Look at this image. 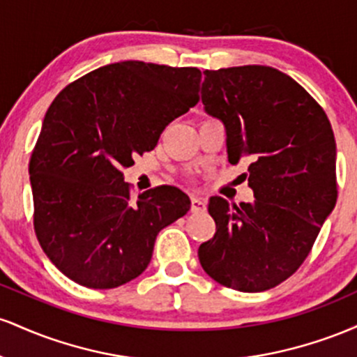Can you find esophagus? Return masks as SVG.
I'll use <instances>...</instances> for the list:
<instances>
[{
  "label": "esophagus",
  "instance_id": "1",
  "mask_svg": "<svg viewBox=\"0 0 357 357\" xmlns=\"http://www.w3.org/2000/svg\"><path fill=\"white\" fill-rule=\"evenodd\" d=\"M206 210V203L203 202V198H199V196L192 195L191 196V211L192 213H202Z\"/></svg>",
  "mask_w": 357,
  "mask_h": 357
}]
</instances>
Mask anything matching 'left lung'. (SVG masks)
<instances>
[{"mask_svg":"<svg viewBox=\"0 0 357 357\" xmlns=\"http://www.w3.org/2000/svg\"><path fill=\"white\" fill-rule=\"evenodd\" d=\"M202 102L223 122L228 161L250 159L255 202L210 198L216 233L199 245V264L228 289L264 292L301 267L334 210L333 127L302 85L265 65L206 70Z\"/></svg>","mask_w":357,"mask_h":357,"instance_id":"obj_1","label":"left lung"}]
</instances>
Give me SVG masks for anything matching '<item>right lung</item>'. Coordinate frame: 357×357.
<instances>
[{
  "instance_id": "right-lung-1",
  "label": "right lung",
  "mask_w": 357,
  "mask_h": 357,
  "mask_svg": "<svg viewBox=\"0 0 357 357\" xmlns=\"http://www.w3.org/2000/svg\"><path fill=\"white\" fill-rule=\"evenodd\" d=\"M202 72L117 61L67 85L45 114L30 159L35 233L63 275L114 289L141 275L158 233L191 206L174 186L130 199L122 169L198 104Z\"/></svg>"
}]
</instances>
